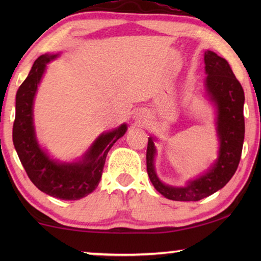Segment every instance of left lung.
I'll return each instance as SVG.
<instances>
[{
  "label": "left lung",
  "mask_w": 261,
  "mask_h": 261,
  "mask_svg": "<svg viewBox=\"0 0 261 261\" xmlns=\"http://www.w3.org/2000/svg\"><path fill=\"white\" fill-rule=\"evenodd\" d=\"M205 96L215 110V129L219 140L218 159L204 174L190 179L184 187L165 184L155 170V137L149 136L146 163L147 174L154 188L167 199L175 201H198L219 191L237 170L244 143V91L223 57L212 50L204 55Z\"/></svg>",
  "instance_id": "1"
}]
</instances>
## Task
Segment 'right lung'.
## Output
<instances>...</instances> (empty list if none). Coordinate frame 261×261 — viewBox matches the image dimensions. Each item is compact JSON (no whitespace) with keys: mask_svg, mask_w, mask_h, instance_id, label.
Instances as JSON below:
<instances>
[{"mask_svg":"<svg viewBox=\"0 0 261 261\" xmlns=\"http://www.w3.org/2000/svg\"><path fill=\"white\" fill-rule=\"evenodd\" d=\"M59 56L45 54L38 57L17 91L12 140L21 165L35 187L62 200H78L98 187L109 149L124 136L127 125L123 123L116 129L102 132L81 159L71 162L53 159L40 146L33 122L34 98L47 64Z\"/></svg>","mask_w":261,"mask_h":261,"instance_id":"add662e5","label":"right lung"}]
</instances>
